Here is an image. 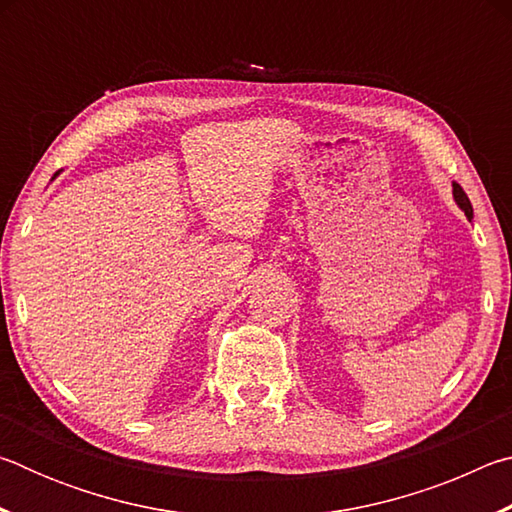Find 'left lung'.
<instances>
[{"mask_svg":"<svg viewBox=\"0 0 512 512\" xmlns=\"http://www.w3.org/2000/svg\"><path fill=\"white\" fill-rule=\"evenodd\" d=\"M452 194H454V201H456V205L461 207V210L465 212V216L467 219H472L474 216V210H472V203H470V198H467V194L463 192V187L458 185V183H452Z\"/></svg>","mask_w":512,"mask_h":512,"instance_id":"1","label":"left lung"}]
</instances>
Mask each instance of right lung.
Listing matches in <instances>:
<instances>
[{
  "mask_svg": "<svg viewBox=\"0 0 512 512\" xmlns=\"http://www.w3.org/2000/svg\"><path fill=\"white\" fill-rule=\"evenodd\" d=\"M58 173H60V171H56V173H54V178H56V176H58Z\"/></svg>",
  "mask_w": 512,
  "mask_h": 512,
  "instance_id": "add662e5",
  "label": "right lung"
}]
</instances>
